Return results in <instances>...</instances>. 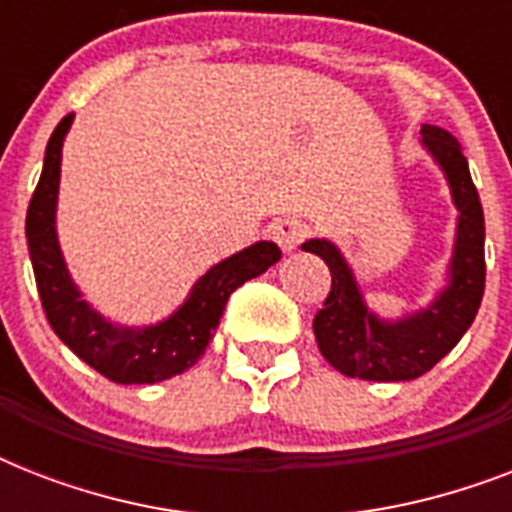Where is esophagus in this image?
I'll list each match as a JSON object with an SVG mask.
<instances>
[{"label":"esophagus","instance_id":"34e87169","mask_svg":"<svg viewBox=\"0 0 512 512\" xmlns=\"http://www.w3.org/2000/svg\"><path fill=\"white\" fill-rule=\"evenodd\" d=\"M271 233H273V241L281 247V252H292V249H297V244L303 241L305 225L300 223V220L287 217V220H281V223L273 225Z\"/></svg>","mask_w":512,"mask_h":512}]
</instances>
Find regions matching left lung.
<instances>
[{"mask_svg":"<svg viewBox=\"0 0 512 512\" xmlns=\"http://www.w3.org/2000/svg\"><path fill=\"white\" fill-rule=\"evenodd\" d=\"M420 143L441 167L457 207V231L446 284L430 305L401 319H382L366 305L356 273L335 241L308 239L305 252L319 255L332 273V292L313 319L321 356L345 377L404 382L430 372L462 340L484 297V209L468 159L452 132L422 124Z\"/></svg>","mask_w":512,"mask_h":512,"instance_id":"left-lung-1","label":"left lung"}]
</instances>
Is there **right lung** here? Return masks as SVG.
I'll use <instances>...</instances> for the list:
<instances>
[{
    "label": "right lung",
    "mask_w": 512,
    "mask_h": 512,
    "mask_svg": "<svg viewBox=\"0 0 512 512\" xmlns=\"http://www.w3.org/2000/svg\"><path fill=\"white\" fill-rule=\"evenodd\" d=\"M74 114L63 116L44 151L42 177L36 183L26 215L28 255L36 289L55 335L76 356L119 385H154L191 369L215 335L233 289L279 263L281 249L273 241H257L212 265L191 287L175 313L148 327H122L108 321L82 297L68 273L58 241V188L63 140Z\"/></svg>",
    "instance_id": "1"
}]
</instances>
